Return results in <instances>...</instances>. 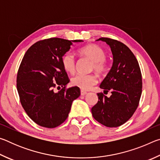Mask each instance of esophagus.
Returning <instances> with one entry per match:
<instances>
[{
	"instance_id": "esophagus-1",
	"label": "esophagus",
	"mask_w": 160,
	"mask_h": 160,
	"mask_svg": "<svg viewBox=\"0 0 160 160\" xmlns=\"http://www.w3.org/2000/svg\"><path fill=\"white\" fill-rule=\"evenodd\" d=\"M88 94V92H85V91H83V90L80 91V94L82 96H85V94Z\"/></svg>"
}]
</instances>
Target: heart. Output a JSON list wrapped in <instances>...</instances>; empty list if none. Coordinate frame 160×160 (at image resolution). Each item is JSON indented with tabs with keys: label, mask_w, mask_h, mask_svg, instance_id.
I'll list each match as a JSON object with an SVG mask.
<instances>
[{
	"label": "heart",
	"mask_w": 160,
	"mask_h": 160,
	"mask_svg": "<svg viewBox=\"0 0 160 160\" xmlns=\"http://www.w3.org/2000/svg\"><path fill=\"white\" fill-rule=\"evenodd\" d=\"M81 56L90 58L93 61V68L102 72L106 68V53L102 48L96 44H89L78 50ZM62 66L66 72L73 73L75 70V58L73 54L66 53L61 59ZM97 78L92 74H78L72 78V85L82 90H88L97 83Z\"/></svg>",
	"instance_id": "b5f03b06"
}]
</instances>
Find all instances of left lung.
<instances>
[{
    "mask_svg": "<svg viewBox=\"0 0 160 160\" xmlns=\"http://www.w3.org/2000/svg\"><path fill=\"white\" fill-rule=\"evenodd\" d=\"M97 41L106 42L113 55L109 72L99 85L111 90L109 97L98 93L99 100L92 108L94 118L107 127H118L131 117L138 106L142 93V75L136 58L123 43L102 37Z\"/></svg>",
    "mask_w": 160,
    "mask_h": 160,
    "instance_id": "8db88e82",
    "label": "left lung"
}]
</instances>
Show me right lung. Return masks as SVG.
Returning <instances> with one entry per match:
<instances>
[{"mask_svg":"<svg viewBox=\"0 0 160 160\" xmlns=\"http://www.w3.org/2000/svg\"><path fill=\"white\" fill-rule=\"evenodd\" d=\"M82 42L50 38L35 43L24 56L17 90L22 106L38 125L48 128L61 125L68 116L72 102L80 95L78 87L65 88L70 80L61 59L72 43ZM55 87L62 89L55 93Z\"/></svg>","mask_w":160,"mask_h":160,"instance_id":"right-lung-1","label":"right lung"}]
</instances>
